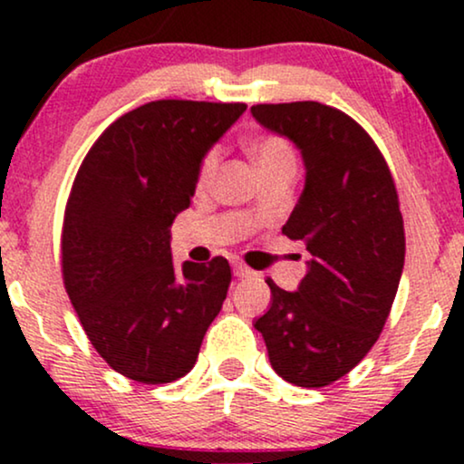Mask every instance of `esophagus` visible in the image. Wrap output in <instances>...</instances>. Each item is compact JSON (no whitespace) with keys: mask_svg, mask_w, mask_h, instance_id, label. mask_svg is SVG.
<instances>
[{"mask_svg":"<svg viewBox=\"0 0 464 464\" xmlns=\"http://www.w3.org/2000/svg\"><path fill=\"white\" fill-rule=\"evenodd\" d=\"M233 273H236V276H250L253 275V270H250L246 264L233 262Z\"/></svg>","mask_w":464,"mask_h":464,"instance_id":"esophagus-1","label":"esophagus"}]
</instances>
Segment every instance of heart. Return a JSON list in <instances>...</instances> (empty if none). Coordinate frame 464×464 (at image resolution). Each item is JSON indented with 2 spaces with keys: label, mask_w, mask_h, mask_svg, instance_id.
<instances>
[{
  "label": "heart",
  "mask_w": 464,
  "mask_h": 464,
  "mask_svg": "<svg viewBox=\"0 0 464 464\" xmlns=\"http://www.w3.org/2000/svg\"><path fill=\"white\" fill-rule=\"evenodd\" d=\"M250 154H253L259 172H268V169L279 168V165H296L295 150H292L290 143L279 135L257 137V140L250 143ZM218 161H220V152H218L216 148H211V150L202 157L200 168H198V179H196V183H198L200 189L209 188V185L214 183L216 172H218Z\"/></svg>",
  "instance_id": "1"
}]
</instances>
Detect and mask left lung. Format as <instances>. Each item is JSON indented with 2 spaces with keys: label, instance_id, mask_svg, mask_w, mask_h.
Returning a JSON list of instances; mask_svg holds the SVG:
<instances>
[{
  "label": "left lung",
  "instance_id": "8db88e82",
  "mask_svg": "<svg viewBox=\"0 0 464 464\" xmlns=\"http://www.w3.org/2000/svg\"><path fill=\"white\" fill-rule=\"evenodd\" d=\"M250 113L303 154L305 188L284 233L312 255L296 292L266 279L273 303L255 329L276 375L329 386L369 353L395 301L406 257L395 180L369 132L334 106L255 104Z\"/></svg>",
  "mask_w": 464,
  "mask_h": 464
}]
</instances>
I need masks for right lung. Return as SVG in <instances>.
I'll list each match as a JSON object with an SVG mask.
<instances>
[{
    "label": "right lung",
    "instance_id": "1",
    "mask_svg": "<svg viewBox=\"0 0 464 464\" xmlns=\"http://www.w3.org/2000/svg\"><path fill=\"white\" fill-rule=\"evenodd\" d=\"M244 102L157 100L117 117L80 165L61 236L63 284L111 369L168 384L194 369L231 284L225 257L177 266L169 227L202 157Z\"/></svg>",
    "mask_w": 464,
    "mask_h": 464
}]
</instances>
